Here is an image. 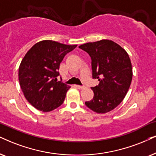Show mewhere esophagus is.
I'll use <instances>...</instances> for the list:
<instances>
[{
    "label": "esophagus",
    "instance_id": "1",
    "mask_svg": "<svg viewBox=\"0 0 156 156\" xmlns=\"http://www.w3.org/2000/svg\"><path fill=\"white\" fill-rule=\"evenodd\" d=\"M75 86H76V88H79V89H83V88H85V86H78V85H76Z\"/></svg>",
    "mask_w": 156,
    "mask_h": 156
}]
</instances>
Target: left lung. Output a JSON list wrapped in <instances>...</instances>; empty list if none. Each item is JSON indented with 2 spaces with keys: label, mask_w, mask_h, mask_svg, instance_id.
Returning a JSON list of instances; mask_svg holds the SVG:
<instances>
[{
  "label": "left lung",
  "mask_w": 156,
  "mask_h": 156,
  "mask_svg": "<svg viewBox=\"0 0 156 156\" xmlns=\"http://www.w3.org/2000/svg\"><path fill=\"white\" fill-rule=\"evenodd\" d=\"M91 58L93 78L99 83L92 87L94 98L85 104L98 114L115 109L123 101L130 86L133 68L125 49L109 39L79 46Z\"/></svg>",
  "instance_id": "8db88e82"
}]
</instances>
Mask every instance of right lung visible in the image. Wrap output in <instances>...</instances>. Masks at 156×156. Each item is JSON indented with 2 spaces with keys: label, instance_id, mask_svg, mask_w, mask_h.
<instances>
[{
  "label": "right lung",
  "instance_id": "1",
  "mask_svg": "<svg viewBox=\"0 0 156 156\" xmlns=\"http://www.w3.org/2000/svg\"><path fill=\"white\" fill-rule=\"evenodd\" d=\"M77 47L43 40L31 47L21 60L19 80L26 99L39 111H52L62 105L70 88L62 81L60 64L67 53Z\"/></svg>",
  "mask_w": 156,
  "mask_h": 156
}]
</instances>
